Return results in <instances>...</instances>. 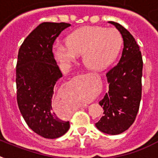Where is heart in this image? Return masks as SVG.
<instances>
[{"label": "heart", "mask_w": 158, "mask_h": 158, "mask_svg": "<svg viewBox=\"0 0 158 158\" xmlns=\"http://www.w3.org/2000/svg\"><path fill=\"white\" fill-rule=\"evenodd\" d=\"M67 45L56 43L52 48L55 59L63 68L83 54L84 64L93 70L109 66L120 52L122 38L115 28L87 26L78 28L66 38Z\"/></svg>", "instance_id": "heart-1"}]
</instances>
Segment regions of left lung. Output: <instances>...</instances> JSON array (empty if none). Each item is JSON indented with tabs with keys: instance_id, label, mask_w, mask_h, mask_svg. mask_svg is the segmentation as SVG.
I'll list each match as a JSON object with an SVG mask.
<instances>
[{
	"instance_id": "obj_1",
	"label": "left lung",
	"mask_w": 158,
	"mask_h": 158,
	"mask_svg": "<svg viewBox=\"0 0 158 158\" xmlns=\"http://www.w3.org/2000/svg\"><path fill=\"white\" fill-rule=\"evenodd\" d=\"M122 36L123 51L118 64L106 74L108 92L99 104L104 110L95 125L101 132L119 135L131 126L139 108L142 94V55L130 33L120 23L110 21Z\"/></svg>"
}]
</instances>
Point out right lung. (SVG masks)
<instances>
[{"label":"right lung","mask_w":158,"mask_h":158,"mask_svg":"<svg viewBox=\"0 0 158 158\" xmlns=\"http://www.w3.org/2000/svg\"><path fill=\"white\" fill-rule=\"evenodd\" d=\"M70 24L45 22L22 43L16 65L17 102L31 130L46 139H56L68 131L69 122L56 114L55 84L62 77L52 53L60 33Z\"/></svg>","instance_id":"right-lung-1"}]
</instances>
